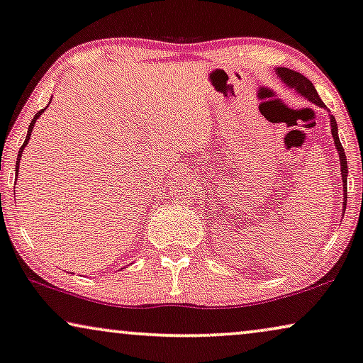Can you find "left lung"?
I'll use <instances>...</instances> for the list:
<instances>
[{
	"mask_svg": "<svg viewBox=\"0 0 363 363\" xmlns=\"http://www.w3.org/2000/svg\"><path fill=\"white\" fill-rule=\"evenodd\" d=\"M274 75H277L278 79L288 86V89L295 90L298 95L305 97V100H308V102L318 105V107H322V108H327V107H325V104L322 102V99H320V95L316 94L313 84H311V82L306 79V77L301 75L300 72L290 70V68H284V67H277V68H274ZM328 117H330V127H332V137H333V142H335V149H337L338 159H340V174H342V182H343V199H345V201H343V209H345V204H347V176H348L347 155H345V150H343L342 144H340V139H338L337 121H335V117L330 116V113H328ZM343 213H345V211H343Z\"/></svg>",
	"mask_w": 363,
	"mask_h": 363,
	"instance_id": "1",
	"label": "left lung"
}]
</instances>
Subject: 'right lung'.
Listing matches in <instances>:
<instances>
[{
	"label": "right lung",
	"mask_w": 363,
	"mask_h": 363,
	"mask_svg": "<svg viewBox=\"0 0 363 363\" xmlns=\"http://www.w3.org/2000/svg\"><path fill=\"white\" fill-rule=\"evenodd\" d=\"M45 110H47V107L41 108L40 112H38V113H35V117L31 118V123H30V127H28V134H26V139H25V142H23V145H21L20 152H18V159H16V172H15V176H16V177H18V172H20V160H21V154H23V150H25L26 144H28V140H30V137H31V132H33V128H35V123H36V121H38V118L41 117V113H43Z\"/></svg>",
	"instance_id": "add662e5"
}]
</instances>
